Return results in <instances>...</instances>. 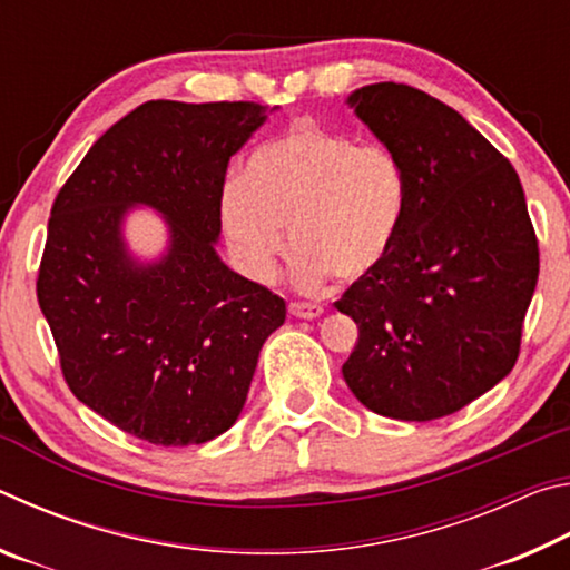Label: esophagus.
I'll use <instances>...</instances> for the list:
<instances>
[{
    "label": "esophagus",
    "instance_id": "obj_1",
    "mask_svg": "<svg viewBox=\"0 0 570 570\" xmlns=\"http://www.w3.org/2000/svg\"><path fill=\"white\" fill-rule=\"evenodd\" d=\"M324 308L320 304H304V302H292L288 304V314L296 316V320H316L322 316Z\"/></svg>",
    "mask_w": 570,
    "mask_h": 570
}]
</instances>
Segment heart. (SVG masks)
Here are the masks:
<instances>
[{
    "label": "heart",
    "mask_w": 570,
    "mask_h": 570,
    "mask_svg": "<svg viewBox=\"0 0 570 570\" xmlns=\"http://www.w3.org/2000/svg\"><path fill=\"white\" fill-rule=\"evenodd\" d=\"M404 216L407 176L400 158L316 122H296L256 148L246 178L220 193V226L240 268L256 282H272L288 228L294 282L302 288L377 272Z\"/></svg>",
    "instance_id": "obj_1"
}]
</instances>
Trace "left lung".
<instances>
[{"label": "left lung", "instance_id": "1", "mask_svg": "<svg viewBox=\"0 0 570 570\" xmlns=\"http://www.w3.org/2000/svg\"><path fill=\"white\" fill-rule=\"evenodd\" d=\"M346 102L400 158L407 216L387 262L334 304L360 326L342 374L384 417H445L518 362L540 266L525 193L503 153L428 92L377 82Z\"/></svg>", "mask_w": 570, "mask_h": 570}]
</instances>
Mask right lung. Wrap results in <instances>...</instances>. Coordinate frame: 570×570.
Returning <instances> with one entry per match:
<instances>
[{
  "label": "right lung",
  "instance_id": "add662e5",
  "mask_svg": "<svg viewBox=\"0 0 570 570\" xmlns=\"http://www.w3.org/2000/svg\"><path fill=\"white\" fill-rule=\"evenodd\" d=\"M264 120L258 102H142L55 198L37 298L65 382L153 445L224 435L258 352L286 320L284 298L230 272L214 246L228 160ZM138 203L169 220V250L153 265L135 263L121 240Z\"/></svg>",
  "mask_w": 570,
  "mask_h": 570
}]
</instances>
